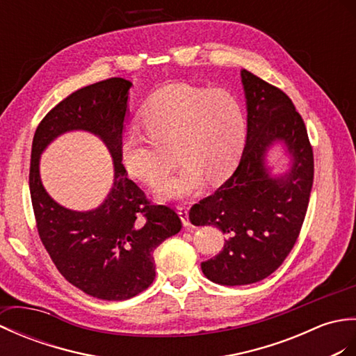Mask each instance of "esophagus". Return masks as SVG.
<instances>
[{
    "mask_svg": "<svg viewBox=\"0 0 356 356\" xmlns=\"http://www.w3.org/2000/svg\"><path fill=\"white\" fill-rule=\"evenodd\" d=\"M178 213H179L181 220H183V225L184 227L191 225V220H188V210H187V207H184V205H179Z\"/></svg>",
    "mask_w": 356,
    "mask_h": 356,
    "instance_id": "esophagus-1",
    "label": "esophagus"
}]
</instances>
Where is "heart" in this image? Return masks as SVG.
<instances>
[{"mask_svg": "<svg viewBox=\"0 0 356 356\" xmlns=\"http://www.w3.org/2000/svg\"><path fill=\"white\" fill-rule=\"evenodd\" d=\"M141 123L149 138L137 129L126 132L120 161L128 175L155 186L171 167L163 152L173 148L184 164L156 188L158 198L165 201L200 193L205 178L211 183L225 179L247 137V115L238 97L187 83H170L154 92L141 111Z\"/></svg>", "mask_w": 356, "mask_h": 356, "instance_id": "obj_1", "label": "heart"}]
</instances>
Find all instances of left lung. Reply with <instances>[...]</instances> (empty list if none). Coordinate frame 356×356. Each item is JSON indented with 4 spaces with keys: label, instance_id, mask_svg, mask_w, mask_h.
<instances>
[{
    "label": "left lung",
    "instance_id": "1",
    "mask_svg": "<svg viewBox=\"0 0 356 356\" xmlns=\"http://www.w3.org/2000/svg\"><path fill=\"white\" fill-rule=\"evenodd\" d=\"M247 141L238 168L218 191L195 204L193 225H215L227 234L222 251L201 264L209 280L241 286L264 280L283 264L303 225L314 183V154L302 115L291 99L247 70ZM280 143L291 158L273 176L267 151Z\"/></svg>",
    "mask_w": 356,
    "mask_h": 356
}]
</instances>
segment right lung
I'll return each instance as SVG.
<instances>
[{"mask_svg":"<svg viewBox=\"0 0 356 356\" xmlns=\"http://www.w3.org/2000/svg\"><path fill=\"white\" fill-rule=\"evenodd\" d=\"M131 86L126 79L111 77L70 94L42 118L31 145L29 186L39 238L71 285L100 300H126L149 288L155 279L154 250L183 227L170 207L151 204L122 165ZM70 130L97 135L113 156L112 191L92 211L62 208L38 175L44 147Z\"/></svg>","mask_w":356,"mask_h":356,"instance_id":"right-lung-1","label":"right lung"}]
</instances>
